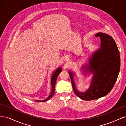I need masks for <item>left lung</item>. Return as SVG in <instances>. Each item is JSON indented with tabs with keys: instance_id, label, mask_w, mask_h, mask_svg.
Returning a JSON list of instances; mask_svg holds the SVG:
<instances>
[{
	"instance_id": "8db88e82",
	"label": "left lung",
	"mask_w": 126,
	"mask_h": 126,
	"mask_svg": "<svg viewBox=\"0 0 126 126\" xmlns=\"http://www.w3.org/2000/svg\"><path fill=\"white\" fill-rule=\"evenodd\" d=\"M96 36L100 38L101 47L93 55L86 68L94 74L89 88L85 93L79 92L75 85L73 74L68 72L75 94L87 101L97 99L109 94L115 84L120 70V54L115 40L105 33L98 32Z\"/></svg>"
}]
</instances>
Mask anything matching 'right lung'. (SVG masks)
<instances>
[{"label": "right lung", "mask_w": 126, "mask_h": 126, "mask_svg": "<svg viewBox=\"0 0 126 126\" xmlns=\"http://www.w3.org/2000/svg\"><path fill=\"white\" fill-rule=\"evenodd\" d=\"M62 71V68H59L58 69H57L55 72L53 74V75L51 77V86H52V90L51 92L50 93V94L49 95V97L46 99L44 100H36V101H39V102H45L47 101L48 100L50 99V98H51L53 96H54V93H55V84H56V80L57 78V77H58V75H59V74Z\"/></svg>", "instance_id": "obj_1"}]
</instances>
